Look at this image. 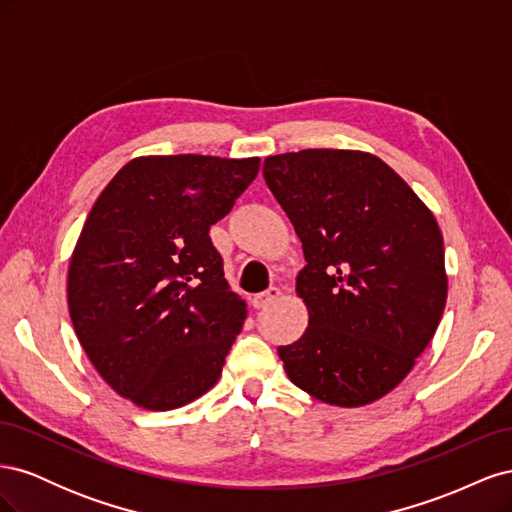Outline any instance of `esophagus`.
<instances>
[{
  "instance_id": "1",
  "label": "esophagus",
  "mask_w": 512,
  "mask_h": 512,
  "mask_svg": "<svg viewBox=\"0 0 512 512\" xmlns=\"http://www.w3.org/2000/svg\"><path fill=\"white\" fill-rule=\"evenodd\" d=\"M280 288H269V290H265V292H260V294H254V299H252V305L256 307V309H262V307H269L271 303H275L277 301V297H280Z\"/></svg>"
}]
</instances>
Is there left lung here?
<instances>
[{"label": "left lung", "instance_id": "8db88e82", "mask_svg": "<svg viewBox=\"0 0 512 512\" xmlns=\"http://www.w3.org/2000/svg\"><path fill=\"white\" fill-rule=\"evenodd\" d=\"M262 175L303 243L309 324L277 354L292 384L331 406L374 404L436 333L448 292L431 209L395 170L354 149L265 158Z\"/></svg>", "mask_w": 512, "mask_h": 512}]
</instances>
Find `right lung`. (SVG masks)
<instances>
[{
    "mask_svg": "<svg viewBox=\"0 0 512 512\" xmlns=\"http://www.w3.org/2000/svg\"><path fill=\"white\" fill-rule=\"evenodd\" d=\"M260 158L141 156L91 207L68 269V309L91 365L134 406L164 412L205 395L247 316L209 228Z\"/></svg>",
    "mask_w": 512,
    "mask_h": 512,
    "instance_id": "add662e5",
    "label": "right lung"
}]
</instances>
